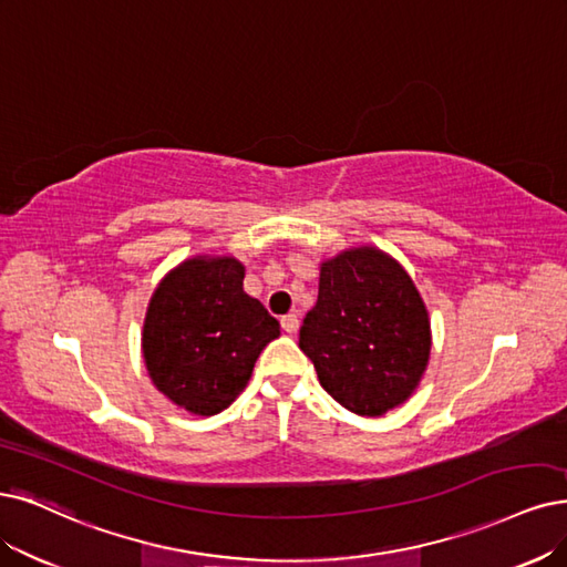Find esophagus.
Masks as SVG:
<instances>
[{"mask_svg": "<svg viewBox=\"0 0 567 567\" xmlns=\"http://www.w3.org/2000/svg\"><path fill=\"white\" fill-rule=\"evenodd\" d=\"M280 324H282V329H285L287 333H297V329H299V318L295 316V312H289V316H285V318L280 320Z\"/></svg>", "mask_w": 567, "mask_h": 567, "instance_id": "34e87169", "label": "esophagus"}]
</instances>
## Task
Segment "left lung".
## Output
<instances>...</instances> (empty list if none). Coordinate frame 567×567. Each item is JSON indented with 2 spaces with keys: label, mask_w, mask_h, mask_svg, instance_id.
I'll use <instances>...</instances> for the list:
<instances>
[{
  "label": "left lung",
  "mask_w": 567,
  "mask_h": 567,
  "mask_svg": "<svg viewBox=\"0 0 567 567\" xmlns=\"http://www.w3.org/2000/svg\"><path fill=\"white\" fill-rule=\"evenodd\" d=\"M299 348L341 406L383 415L421 383L430 358L427 310L400 264L373 247L350 249L322 264Z\"/></svg>",
  "instance_id": "obj_1"
}]
</instances>
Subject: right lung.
Returning <instances> with one entry per match:
<instances>
[{
  "label": "right lung",
  "instance_id": "right-lung-1",
  "mask_svg": "<svg viewBox=\"0 0 567 567\" xmlns=\"http://www.w3.org/2000/svg\"><path fill=\"white\" fill-rule=\"evenodd\" d=\"M240 261L192 259L154 291L142 352L154 385L198 415L224 411L245 390L280 324L243 289Z\"/></svg>",
  "mask_w": 567,
  "mask_h": 567
}]
</instances>
